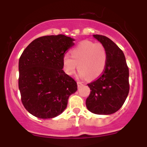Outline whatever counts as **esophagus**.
<instances>
[{
  "instance_id": "obj_1",
  "label": "esophagus",
  "mask_w": 147,
  "mask_h": 147,
  "mask_svg": "<svg viewBox=\"0 0 147 147\" xmlns=\"http://www.w3.org/2000/svg\"><path fill=\"white\" fill-rule=\"evenodd\" d=\"M77 86H78V88L81 87V86H83V84H82V83H81L80 82H77Z\"/></svg>"
}]
</instances>
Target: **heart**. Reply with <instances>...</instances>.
I'll return each instance as SVG.
<instances>
[{"instance_id":"1","label":"heart","mask_w":147,"mask_h":147,"mask_svg":"<svg viewBox=\"0 0 147 147\" xmlns=\"http://www.w3.org/2000/svg\"><path fill=\"white\" fill-rule=\"evenodd\" d=\"M107 62V52L101 43L84 41L71 51V57H63V66L65 73H75L77 65L79 76L82 78L93 80L104 72Z\"/></svg>"}]
</instances>
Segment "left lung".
I'll use <instances>...</instances> for the list:
<instances>
[{
	"instance_id": "obj_1",
	"label": "left lung",
	"mask_w": 147,
	"mask_h": 147,
	"mask_svg": "<svg viewBox=\"0 0 147 147\" xmlns=\"http://www.w3.org/2000/svg\"><path fill=\"white\" fill-rule=\"evenodd\" d=\"M93 36L105 47L107 62L102 75L88 84L90 92L86 105L95 114L110 115L122 107L129 94V67L122 50L113 41L102 35Z\"/></svg>"
}]
</instances>
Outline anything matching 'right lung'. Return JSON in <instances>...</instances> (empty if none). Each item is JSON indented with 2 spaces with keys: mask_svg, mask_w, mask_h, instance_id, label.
<instances>
[{
  "mask_svg": "<svg viewBox=\"0 0 147 147\" xmlns=\"http://www.w3.org/2000/svg\"><path fill=\"white\" fill-rule=\"evenodd\" d=\"M75 40L63 34L37 38L28 45L18 62L21 102L35 117L50 119L63 112L77 82L62 70L63 57Z\"/></svg>",
  "mask_w": 147,
  "mask_h": 147,
  "instance_id": "right-lung-1",
  "label": "right lung"
}]
</instances>
